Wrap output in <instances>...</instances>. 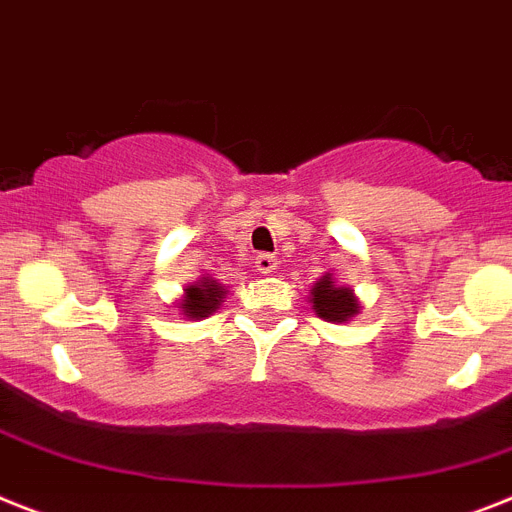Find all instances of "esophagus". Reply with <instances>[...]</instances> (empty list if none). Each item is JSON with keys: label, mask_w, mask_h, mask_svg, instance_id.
Instances as JSON below:
<instances>
[{"label": "esophagus", "mask_w": 512, "mask_h": 512, "mask_svg": "<svg viewBox=\"0 0 512 512\" xmlns=\"http://www.w3.org/2000/svg\"><path fill=\"white\" fill-rule=\"evenodd\" d=\"M256 269H259L261 274H269L277 269V256L274 253H259L256 256Z\"/></svg>", "instance_id": "34e87169"}]
</instances>
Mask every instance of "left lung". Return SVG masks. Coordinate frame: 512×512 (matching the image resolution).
Masks as SVG:
<instances>
[{"mask_svg":"<svg viewBox=\"0 0 512 512\" xmlns=\"http://www.w3.org/2000/svg\"><path fill=\"white\" fill-rule=\"evenodd\" d=\"M314 308L316 314L327 319V322H348L350 316L358 314V301L356 295L350 293L348 287H337L332 285L329 277H324L322 282L314 285Z\"/></svg>","mask_w":512,"mask_h":512,"instance_id":"left-lung-1","label":"left lung"}]
</instances>
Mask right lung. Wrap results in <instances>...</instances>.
I'll return each mask as SVG.
<instances>
[{"label":"right lung","instance_id":"add662e5","mask_svg":"<svg viewBox=\"0 0 512 512\" xmlns=\"http://www.w3.org/2000/svg\"><path fill=\"white\" fill-rule=\"evenodd\" d=\"M185 293H188V298H185L183 303L185 316H190V319H201V316L211 314V311L219 306V298H222L225 290H222L214 280H204L201 285H190Z\"/></svg>","mask_w":512,"mask_h":512}]
</instances>
